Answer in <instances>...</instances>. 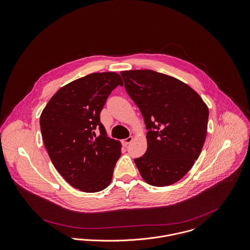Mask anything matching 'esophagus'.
<instances>
[{"mask_svg":"<svg viewBox=\"0 0 250 250\" xmlns=\"http://www.w3.org/2000/svg\"><path fill=\"white\" fill-rule=\"evenodd\" d=\"M132 140H133V137H132V136H129V137H127V138H125L123 141V145H124V146H127Z\"/></svg>","mask_w":250,"mask_h":250,"instance_id":"34e87169","label":"esophagus"}]
</instances>
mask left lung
Masks as SVG:
<instances>
[{
  "instance_id": "left-lung-1",
  "label": "left lung",
  "mask_w": 250,
  "mask_h": 250,
  "mask_svg": "<svg viewBox=\"0 0 250 250\" xmlns=\"http://www.w3.org/2000/svg\"><path fill=\"white\" fill-rule=\"evenodd\" d=\"M126 92L147 129L146 153L134 159L143 179L165 187L180 180L203 147L209 110L183 82L152 70L122 71Z\"/></svg>"
}]
</instances>
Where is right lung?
<instances>
[{
    "mask_svg": "<svg viewBox=\"0 0 250 250\" xmlns=\"http://www.w3.org/2000/svg\"><path fill=\"white\" fill-rule=\"evenodd\" d=\"M123 84L115 72L87 75L61 87L41 113L42 138L54 166L82 192H100L111 182L122 145L106 136L100 113L112 90Z\"/></svg>",
    "mask_w": 250,
    "mask_h": 250,
    "instance_id": "obj_1",
    "label": "right lung"
}]
</instances>
